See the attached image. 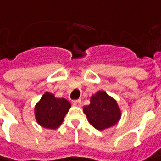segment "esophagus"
Segmentation results:
<instances>
[{"label": "esophagus", "instance_id": "1", "mask_svg": "<svg viewBox=\"0 0 161 161\" xmlns=\"http://www.w3.org/2000/svg\"><path fill=\"white\" fill-rule=\"evenodd\" d=\"M72 104L74 106H76V107H81L82 102H81V100H75V101H72Z\"/></svg>", "mask_w": 161, "mask_h": 161}]
</instances>
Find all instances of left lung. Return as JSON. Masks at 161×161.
<instances>
[{"label": "left lung", "instance_id": "obj_1", "mask_svg": "<svg viewBox=\"0 0 161 161\" xmlns=\"http://www.w3.org/2000/svg\"><path fill=\"white\" fill-rule=\"evenodd\" d=\"M83 109L89 123L99 131L113 126L121 118V110L117 101L104 91L92 95L90 104Z\"/></svg>", "mask_w": 161, "mask_h": 161}]
</instances>
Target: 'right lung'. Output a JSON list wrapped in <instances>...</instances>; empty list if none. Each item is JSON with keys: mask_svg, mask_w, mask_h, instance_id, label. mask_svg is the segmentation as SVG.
Segmentation results:
<instances>
[{"mask_svg": "<svg viewBox=\"0 0 161 161\" xmlns=\"http://www.w3.org/2000/svg\"><path fill=\"white\" fill-rule=\"evenodd\" d=\"M71 108V104L64 98H56L51 92H44L35 107L37 123L44 128H58Z\"/></svg>", "mask_w": 161, "mask_h": 161, "instance_id": "add662e5", "label": "right lung"}]
</instances>
